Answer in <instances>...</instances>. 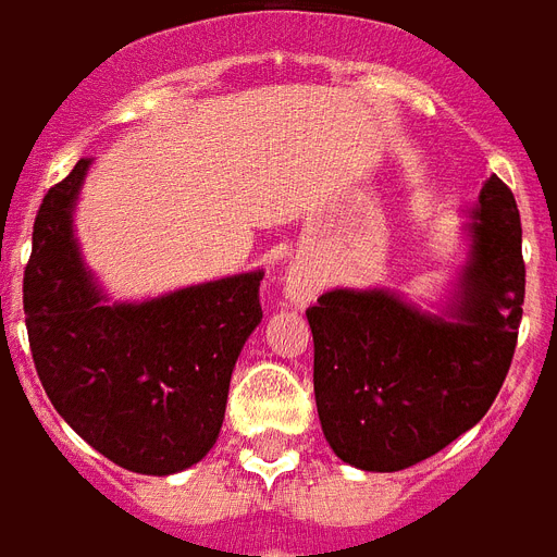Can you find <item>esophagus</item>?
I'll return each instance as SVG.
<instances>
[{
	"instance_id": "1",
	"label": "esophagus",
	"mask_w": 557,
	"mask_h": 557,
	"mask_svg": "<svg viewBox=\"0 0 557 557\" xmlns=\"http://www.w3.org/2000/svg\"><path fill=\"white\" fill-rule=\"evenodd\" d=\"M287 293H290L293 299H307V296L313 293V284L307 282L305 275H293V278H290V287H287Z\"/></svg>"
}]
</instances>
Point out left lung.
Instances as JSON below:
<instances>
[{"mask_svg":"<svg viewBox=\"0 0 557 557\" xmlns=\"http://www.w3.org/2000/svg\"><path fill=\"white\" fill-rule=\"evenodd\" d=\"M455 322L385 290H333L307 307L313 391L336 457L364 471H399L478 425L509 373L523 315L527 264L520 212L492 175L471 221Z\"/></svg>","mask_w":557,"mask_h":557,"instance_id":"obj_1","label":"left lung"}]
</instances>
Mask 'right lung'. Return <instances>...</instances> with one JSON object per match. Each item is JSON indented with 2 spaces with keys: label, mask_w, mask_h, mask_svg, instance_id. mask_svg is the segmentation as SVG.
I'll use <instances>...</instances> for the list:
<instances>
[{
  "label": "right lung",
  "mask_w": 557,
  "mask_h": 557,
  "mask_svg": "<svg viewBox=\"0 0 557 557\" xmlns=\"http://www.w3.org/2000/svg\"><path fill=\"white\" fill-rule=\"evenodd\" d=\"M88 163L48 189L34 221L22 282L30 354L48 399L88 446L137 474H175L218 440L235 359L261 322V273L102 305L71 230Z\"/></svg>",
  "instance_id": "obj_1"
}]
</instances>
